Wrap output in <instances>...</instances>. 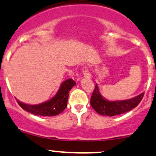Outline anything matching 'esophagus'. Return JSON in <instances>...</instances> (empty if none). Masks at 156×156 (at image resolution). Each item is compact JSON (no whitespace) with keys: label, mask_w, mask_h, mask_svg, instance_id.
Returning a JSON list of instances; mask_svg holds the SVG:
<instances>
[{"label":"esophagus","mask_w":156,"mask_h":156,"mask_svg":"<svg viewBox=\"0 0 156 156\" xmlns=\"http://www.w3.org/2000/svg\"><path fill=\"white\" fill-rule=\"evenodd\" d=\"M82 73H83V77H85V78H91V74L90 73L89 69H88L87 66L83 67L82 69Z\"/></svg>","instance_id":"esophagus-1"}]
</instances>
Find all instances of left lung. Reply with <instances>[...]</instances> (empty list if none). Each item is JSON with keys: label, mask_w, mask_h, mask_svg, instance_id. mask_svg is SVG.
Masks as SVG:
<instances>
[{"label": "left lung", "mask_w": 156, "mask_h": 156, "mask_svg": "<svg viewBox=\"0 0 156 156\" xmlns=\"http://www.w3.org/2000/svg\"><path fill=\"white\" fill-rule=\"evenodd\" d=\"M144 96L142 93L139 96H135L131 99L122 100V101H110L105 100L100 94L97 84L95 86V89L92 93L90 98V105L93 109L101 115L112 116L119 115L128 112L133 108L137 107L140 102Z\"/></svg>", "instance_id": "8db88e82"}]
</instances>
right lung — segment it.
I'll return each instance as SVG.
<instances>
[{
  "instance_id": "add662e5",
  "label": "right lung",
  "mask_w": 156,
  "mask_h": 156,
  "mask_svg": "<svg viewBox=\"0 0 156 156\" xmlns=\"http://www.w3.org/2000/svg\"><path fill=\"white\" fill-rule=\"evenodd\" d=\"M76 83L72 78L66 80L62 83L57 94L51 99L42 104L33 105L24 104L17 99L16 101L21 108L34 115L44 116V117L56 116L63 112L66 108L69 93L72 87Z\"/></svg>"
}]
</instances>
